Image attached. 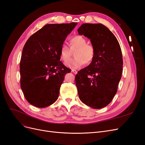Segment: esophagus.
Wrapping results in <instances>:
<instances>
[{
  "instance_id": "34e87169",
  "label": "esophagus",
  "mask_w": 145,
  "mask_h": 145,
  "mask_svg": "<svg viewBox=\"0 0 145 145\" xmlns=\"http://www.w3.org/2000/svg\"><path fill=\"white\" fill-rule=\"evenodd\" d=\"M71 72H73L74 74H76L77 73V71H76V70H75V69H72L71 70Z\"/></svg>"
}]
</instances>
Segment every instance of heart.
<instances>
[{"label": "heart", "instance_id": "1", "mask_svg": "<svg viewBox=\"0 0 145 145\" xmlns=\"http://www.w3.org/2000/svg\"><path fill=\"white\" fill-rule=\"evenodd\" d=\"M69 48L71 50H75L73 55L74 58L69 61L71 51L65 44L60 46V59L68 67L71 69H78L83 64L89 65L94 60L95 56V48L87 43L86 39L82 36L76 35L71 37L69 40ZM69 61H68V60Z\"/></svg>", "mask_w": 145, "mask_h": 145}]
</instances>
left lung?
<instances>
[{"label":"left lung","mask_w":145,"mask_h":145,"mask_svg":"<svg viewBox=\"0 0 145 145\" xmlns=\"http://www.w3.org/2000/svg\"><path fill=\"white\" fill-rule=\"evenodd\" d=\"M77 31L89 39L95 50L94 60L76 76L78 97L91 108H104L114 97L121 77L123 58L119 43L101 24H83Z\"/></svg>","instance_id":"1"}]
</instances>
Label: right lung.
<instances>
[{
  "instance_id": "obj_1",
  "label": "right lung",
  "mask_w": 145,
  "mask_h": 145,
  "mask_svg": "<svg viewBox=\"0 0 145 145\" xmlns=\"http://www.w3.org/2000/svg\"><path fill=\"white\" fill-rule=\"evenodd\" d=\"M77 23L46 24L25 43L20 62V86L28 102L45 108L57 100L66 74L60 46Z\"/></svg>"
}]
</instances>
